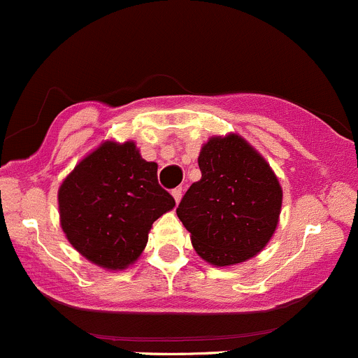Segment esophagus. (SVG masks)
I'll return each instance as SVG.
<instances>
[{"mask_svg":"<svg viewBox=\"0 0 358 358\" xmlns=\"http://www.w3.org/2000/svg\"><path fill=\"white\" fill-rule=\"evenodd\" d=\"M173 197H175V201H176V204H178V202H180V199H182V189H180V187H178V189H173Z\"/></svg>","mask_w":358,"mask_h":358,"instance_id":"34e87169","label":"esophagus"}]
</instances>
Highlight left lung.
<instances>
[{
    "mask_svg": "<svg viewBox=\"0 0 358 358\" xmlns=\"http://www.w3.org/2000/svg\"><path fill=\"white\" fill-rule=\"evenodd\" d=\"M201 180L176 208L202 259L216 266L262 251L279 222L282 190L266 161L244 138H211L199 154Z\"/></svg>",
    "mask_w": 358,
    "mask_h": 358,
    "instance_id": "obj_1",
    "label": "left lung"
}]
</instances>
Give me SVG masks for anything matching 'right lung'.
<instances>
[{
  "mask_svg": "<svg viewBox=\"0 0 358 358\" xmlns=\"http://www.w3.org/2000/svg\"><path fill=\"white\" fill-rule=\"evenodd\" d=\"M175 199L157 182V164L135 143L106 142L83 159L59 190L60 223L69 243L103 268L131 265L152 223Z\"/></svg>",
  "mask_w": 358,
  "mask_h": 358,
  "instance_id": "right-lung-1",
  "label": "right lung"
}]
</instances>
